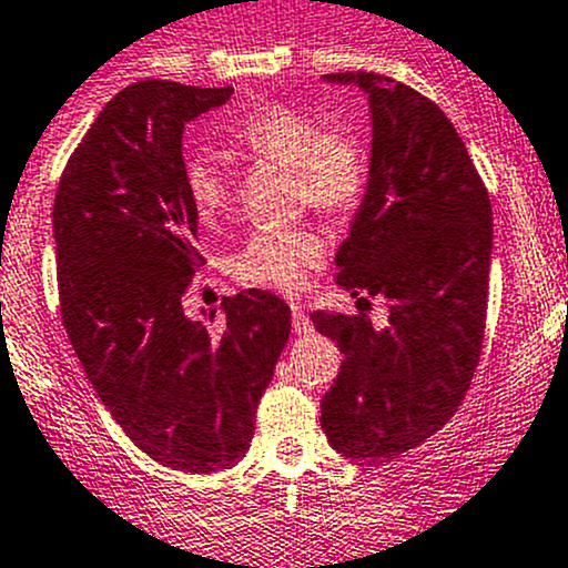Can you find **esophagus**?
Here are the masks:
<instances>
[{"label":"esophagus","instance_id":"34e87169","mask_svg":"<svg viewBox=\"0 0 568 568\" xmlns=\"http://www.w3.org/2000/svg\"><path fill=\"white\" fill-rule=\"evenodd\" d=\"M291 321H294V332L296 335H311L313 332V324L311 318H307V313L302 311V305H291Z\"/></svg>","mask_w":568,"mask_h":568}]
</instances>
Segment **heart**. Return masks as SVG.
Instances as JSON below:
<instances>
[{
    "instance_id": "heart-1",
    "label": "heart",
    "mask_w": 568,
    "mask_h": 568,
    "mask_svg": "<svg viewBox=\"0 0 568 568\" xmlns=\"http://www.w3.org/2000/svg\"><path fill=\"white\" fill-rule=\"evenodd\" d=\"M231 142L257 162L291 170L302 203L324 214H346L368 186V153L346 131H326L324 120L296 106L252 109L231 129ZM183 189L200 222L211 225L233 203V173L216 153H197L183 164ZM326 255L313 231H257L233 257V272L250 285L300 291Z\"/></svg>"
}]
</instances>
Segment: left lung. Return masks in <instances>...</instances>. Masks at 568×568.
I'll return each instance as SVG.
<instances>
[{"instance_id": "1", "label": "left lung", "mask_w": 568, "mask_h": 568, "mask_svg": "<svg viewBox=\"0 0 568 568\" xmlns=\"http://www.w3.org/2000/svg\"><path fill=\"white\" fill-rule=\"evenodd\" d=\"M368 99V186L337 247V285L387 302L311 321L346 354L321 398L326 443L348 459L387 462L426 443L459 409L480 357L491 266V205L443 109L368 71L326 73ZM357 302H365L359 296Z\"/></svg>"}]
</instances>
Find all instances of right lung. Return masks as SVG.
Returning a JSON list of instances; mask_svg holds the SVG:
<instances>
[{
	"label": "right lung",
	"mask_w": 568,
	"mask_h": 568,
	"mask_svg": "<svg viewBox=\"0 0 568 568\" xmlns=\"http://www.w3.org/2000/svg\"><path fill=\"white\" fill-rule=\"evenodd\" d=\"M231 95L159 79L120 90L54 200L62 324L84 376L142 454L183 473L244 459L291 335L288 305L268 291L225 296L220 324L181 305L200 266L183 129Z\"/></svg>",
	"instance_id": "add662e5"
}]
</instances>
